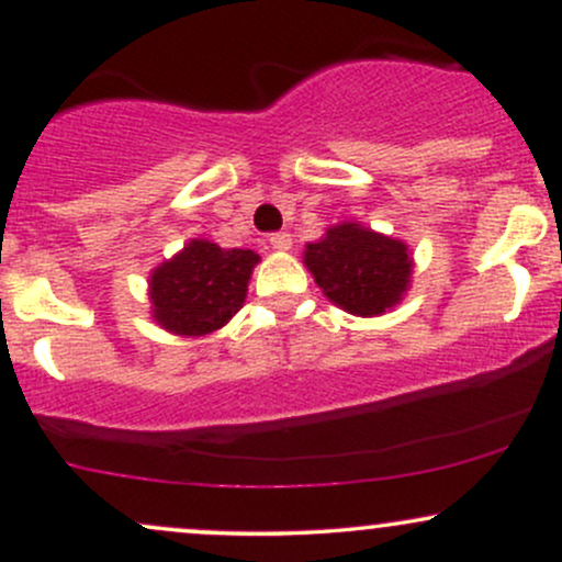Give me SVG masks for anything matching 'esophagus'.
I'll return each instance as SVG.
<instances>
[{"mask_svg": "<svg viewBox=\"0 0 562 562\" xmlns=\"http://www.w3.org/2000/svg\"><path fill=\"white\" fill-rule=\"evenodd\" d=\"M269 243H272L274 250H290V245H293L288 232H274V235L269 237Z\"/></svg>", "mask_w": 562, "mask_h": 562, "instance_id": "1", "label": "esophagus"}]
</instances>
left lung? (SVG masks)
<instances>
[{"instance_id":"8db88e82","label":"left lung","mask_w":562,"mask_h":562,"mask_svg":"<svg viewBox=\"0 0 562 562\" xmlns=\"http://www.w3.org/2000/svg\"><path fill=\"white\" fill-rule=\"evenodd\" d=\"M303 263L322 293L348 314L378 317L409 288L412 259L402 240L344 222L303 250Z\"/></svg>"}]
</instances>
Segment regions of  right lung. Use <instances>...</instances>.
Masks as SVG:
<instances>
[{
    "instance_id": "add662e5",
    "label": "right lung",
    "mask_w": 562,
    "mask_h": 562,
    "mask_svg": "<svg viewBox=\"0 0 562 562\" xmlns=\"http://www.w3.org/2000/svg\"><path fill=\"white\" fill-rule=\"evenodd\" d=\"M259 254L190 240L150 274L153 319L164 330L200 338L224 327L243 308Z\"/></svg>"
}]
</instances>
